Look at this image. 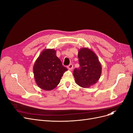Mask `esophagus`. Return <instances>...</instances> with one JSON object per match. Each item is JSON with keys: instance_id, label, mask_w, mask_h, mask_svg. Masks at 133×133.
<instances>
[{"instance_id": "esophagus-1", "label": "esophagus", "mask_w": 133, "mask_h": 133, "mask_svg": "<svg viewBox=\"0 0 133 133\" xmlns=\"http://www.w3.org/2000/svg\"><path fill=\"white\" fill-rule=\"evenodd\" d=\"M73 65H72V64H70V65H68L67 66V68L69 70H72L73 69Z\"/></svg>"}]
</instances>
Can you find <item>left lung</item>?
<instances>
[{"label":"left lung","mask_w":133,"mask_h":133,"mask_svg":"<svg viewBox=\"0 0 133 133\" xmlns=\"http://www.w3.org/2000/svg\"><path fill=\"white\" fill-rule=\"evenodd\" d=\"M78 57L80 66L74 70L73 76L78 85L88 88L99 81L102 72L101 65L96 54L88 48L80 49Z\"/></svg>","instance_id":"left-lung-1"}]
</instances>
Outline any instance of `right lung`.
Masks as SVG:
<instances>
[{"label":"right lung","mask_w":133,"mask_h":133,"mask_svg":"<svg viewBox=\"0 0 133 133\" xmlns=\"http://www.w3.org/2000/svg\"><path fill=\"white\" fill-rule=\"evenodd\" d=\"M33 69L37 85L45 90H51L56 88L64 72L67 70L53 49L43 50L34 63Z\"/></svg>","instance_id":"1"}]
</instances>
